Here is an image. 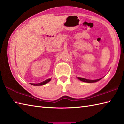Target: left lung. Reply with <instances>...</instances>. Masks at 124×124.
<instances>
[{
  "label": "left lung",
  "mask_w": 124,
  "mask_h": 124,
  "mask_svg": "<svg viewBox=\"0 0 124 124\" xmlns=\"http://www.w3.org/2000/svg\"><path fill=\"white\" fill-rule=\"evenodd\" d=\"M77 78L78 79L80 80L81 81H83V82H86V83H95V82H97V81L100 80L101 79H102V78H100V79H96V80H89V79H85V78H80V77H77Z\"/></svg>",
  "instance_id": "8db88e82"
}]
</instances>
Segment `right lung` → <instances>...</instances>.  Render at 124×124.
Segmentation results:
<instances>
[{"label": "right lung", "mask_w": 124, "mask_h": 124, "mask_svg": "<svg viewBox=\"0 0 124 124\" xmlns=\"http://www.w3.org/2000/svg\"><path fill=\"white\" fill-rule=\"evenodd\" d=\"M51 78L50 79H48L47 80H46L44 81H43V82H41L40 83H39V84H32V85H34V86H41V85H45L46 84H47V83H49V81L51 80Z\"/></svg>", "instance_id": "obj_1"}]
</instances>
